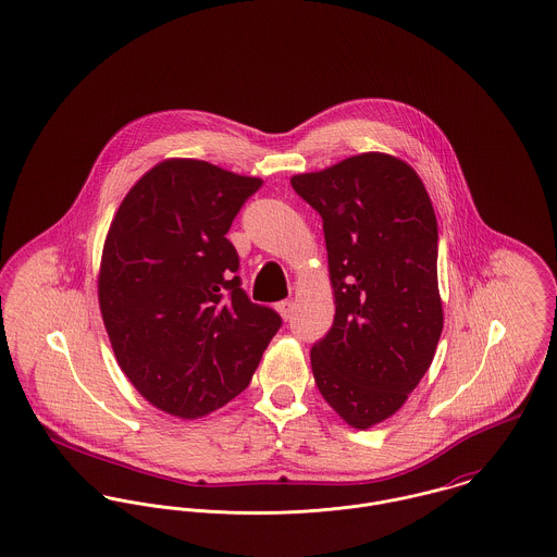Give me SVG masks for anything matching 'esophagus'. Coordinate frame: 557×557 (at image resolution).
Wrapping results in <instances>:
<instances>
[{
	"instance_id": "34e87169",
	"label": "esophagus",
	"mask_w": 557,
	"mask_h": 557,
	"mask_svg": "<svg viewBox=\"0 0 557 557\" xmlns=\"http://www.w3.org/2000/svg\"><path fill=\"white\" fill-rule=\"evenodd\" d=\"M277 311L284 320H290L293 313H295V302L293 300H282V302H277Z\"/></svg>"
}]
</instances>
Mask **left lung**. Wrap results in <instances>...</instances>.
I'll list each match as a JSON object with an SVG mask.
<instances>
[{
    "mask_svg": "<svg viewBox=\"0 0 557 557\" xmlns=\"http://www.w3.org/2000/svg\"><path fill=\"white\" fill-rule=\"evenodd\" d=\"M322 215L335 320L311 347L324 400L351 429L394 416L426 375L443 331L438 231L411 165L364 152L290 177Z\"/></svg>",
    "mask_w": 557,
    "mask_h": 557,
    "instance_id": "left-lung-1",
    "label": "left lung"
}]
</instances>
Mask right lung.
Listing matches in <instances>:
<instances>
[{"label": "right lung", "instance_id": "1", "mask_svg": "<svg viewBox=\"0 0 557 557\" xmlns=\"http://www.w3.org/2000/svg\"><path fill=\"white\" fill-rule=\"evenodd\" d=\"M262 186L197 159L144 173L101 255L99 309L119 367L157 409L197 420L244 392L282 318L248 299L226 233Z\"/></svg>", "mask_w": 557, "mask_h": 557}]
</instances>
